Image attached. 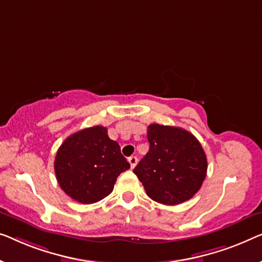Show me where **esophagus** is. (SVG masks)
<instances>
[{
	"instance_id": "obj_1",
	"label": "esophagus",
	"mask_w": 262,
	"mask_h": 262,
	"mask_svg": "<svg viewBox=\"0 0 262 262\" xmlns=\"http://www.w3.org/2000/svg\"><path fill=\"white\" fill-rule=\"evenodd\" d=\"M127 161H128V163H130V165H131V169H134L135 166H136V164H137V157L136 156H131V157H128L127 158Z\"/></svg>"
}]
</instances>
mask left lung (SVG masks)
<instances>
[{"label": "left lung", "mask_w": 262, "mask_h": 262, "mask_svg": "<svg viewBox=\"0 0 262 262\" xmlns=\"http://www.w3.org/2000/svg\"><path fill=\"white\" fill-rule=\"evenodd\" d=\"M150 149L134 172L147 196L158 203L175 206L190 200L207 175V156L194 135L181 127L151 124Z\"/></svg>", "instance_id": "left-lung-1"}]
</instances>
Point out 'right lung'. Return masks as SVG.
Returning <instances> with one entry per match:
<instances>
[{
    "mask_svg": "<svg viewBox=\"0 0 262 262\" xmlns=\"http://www.w3.org/2000/svg\"><path fill=\"white\" fill-rule=\"evenodd\" d=\"M128 168L119 144L110 139L107 128L99 125L66 138L54 161L60 187L71 199L84 204L111 194L117 177Z\"/></svg>",
    "mask_w": 262,
    "mask_h": 262,
    "instance_id": "add662e5",
    "label": "right lung"
}]
</instances>
